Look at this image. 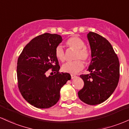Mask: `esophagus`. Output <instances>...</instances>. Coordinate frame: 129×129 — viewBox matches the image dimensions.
<instances>
[{
	"mask_svg": "<svg viewBox=\"0 0 129 129\" xmlns=\"http://www.w3.org/2000/svg\"><path fill=\"white\" fill-rule=\"evenodd\" d=\"M76 77V75H71V78L72 79H74V78H75Z\"/></svg>",
	"mask_w": 129,
	"mask_h": 129,
	"instance_id": "esophagus-1",
	"label": "esophagus"
}]
</instances>
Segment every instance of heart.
Masks as SVG:
<instances>
[{
    "instance_id": "heart-1",
    "label": "heart",
    "mask_w": 129,
    "mask_h": 129,
    "mask_svg": "<svg viewBox=\"0 0 129 129\" xmlns=\"http://www.w3.org/2000/svg\"><path fill=\"white\" fill-rule=\"evenodd\" d=\"M66 44L69 48L76 50L74 56V59L76 60L64 63L62 66V70L66 73H76L84 67L83 61L86 64L89 62L91 57L90 52L88 48L84 45V41L77 36H72L68 39ZM55 56L59 61L66 60V54L62 46L60 45L57 46L55 50Z\"/></svg>"
}]
</instances>
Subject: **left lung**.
Returning <instances> with one entry per match:
<instances>
[{"label": "left lung", "instance_id": "left-lung-1", "mask_svg": "<svg viewBox=\"0 0 129 129\" xmlns=\"http://www.w3.org/2000/svg\"><path fill=\"white\" fill-rule=\"evenodd\" d=\"M91 49L90 73L81 75L84 87L78 92L82 102L90 105L100 104L113 94L119 79V61L110 42L98 34H87Z\"/></svg>", "mask_w": 129, "mask_h": 129}]
</instances>
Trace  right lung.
I'll use <instances>...</instances> for the list:
<instances>
[{"mask_svg":"<svg viewBox=\"0 0 129 129\" xmlns=\"http://www.w3.org/2000/svg\"><path fill=\"white\" fill-rule=\"evenodd\" d=\"M62 40L57 34L40 35L25 45L18 57V88L24 99L36 108L54 105L60 98L61 87L71 79L69 73L59 72L60 66L55 56ZM49 69L55 75L47 77L46 72Z\"/></svg>","mask_w":129,"mask_h":129,"instance_id":"obj_1","label":"right lung"}]
</instances>
